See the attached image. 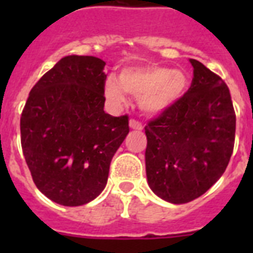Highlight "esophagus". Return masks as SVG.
Returning a JSON list of instances; mask_svg holds the SVG:
<instances>
[{"mask_svg":"<svg viewBox=\"0 0 253 253\" xmlns=\"http://www.w3.org/2000/svg\"><path fill=\"white\" fill-rule=\"evenodd\" d=\"M130 127L132 130H142L143 128V125L142 122H139L138 119H130Z\"/></svg>","mask_w":253,"mask_h":253,"instance_id":"34e87169","label":"esophagus"}]
</instances>
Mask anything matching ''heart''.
Masks as SVG:
<instances>
[{
    "mask_svg": "<svg viewBox=\"0 0 253 253\" xmlns=\"http://www.w3.org/2000/svg\"><path fill=\"white\" fill-rule=\"evenodd\" d=\"M188 89V77L182 71H172L162 65H147L125 69L119 75V85L106 81L105 94L115 103L125 102L126 91L139 99L144 111L158 114L178 101Z\"/></svg>",
    "mask_w": 253,
    "mask_h": 253,
    "instance_id": "heart-1",
    "label": "heart"
}]
</instances>
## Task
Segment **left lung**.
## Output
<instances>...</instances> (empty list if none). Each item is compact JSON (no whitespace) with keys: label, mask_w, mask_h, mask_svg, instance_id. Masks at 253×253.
I'll return each mask as SVG.
<instances>
[{"label":"left lung","mask_w":253,"mask_h":253,"mask_svg":"<svg viewBox=\"0 0 253 253\" xmlns=\"http://www.w3.org/2000/svg\"><path fill=\"white\" fill-rule=\"evenodd\" d=\"M190 63L188 91L144 127L148 185L172 204H186L208 192L227 168L235 143L228 86L198 60Z\"/></svg>","instance_id":"obj_1"}]
</instances>
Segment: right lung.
Returning a JSON list of instances; mask_svg holds the SVG:
<instances>
[{"mask_svg": "<svg viewBox=\"0 0 253 253\" xmlns=\"http://www.w3.org/2000/svg\"><path fill=\"white\" fill-rule=\"evenodd\" d=\"M105 64L94 56L63 57L34 85L22 110L23 156L37 188L56 204L94 200L130 131L128 115L103 111Z\"/></svg>", "mask_w": 253, "mask_h": 253, "instance_id": "obj_1", "label": "right lung"}]
</instances>
